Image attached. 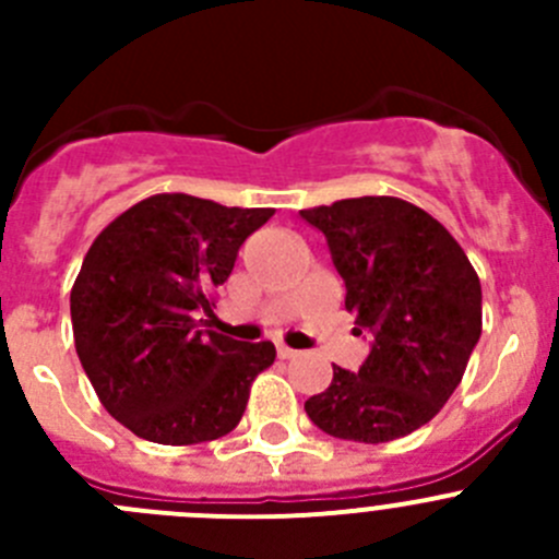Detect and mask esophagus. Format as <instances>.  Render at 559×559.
<instances>
[{"label": "esophagus", "instance_id": "obj_1", "mask_svg": "<svg viewBox=\"0 0 559 559\" xmlns=\"http://www.w3.org/2000/svg\"><path fill=\"white\" fill-rule=\"evenodd\" d=\"M276 355H280V358L283 360H290V358H296V349H290V347H285V344H280V347H276Z\"/></svg>", "mask_w": 559, "mask_h": 559}]
</instances>
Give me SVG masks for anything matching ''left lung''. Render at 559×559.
I'll return each instance as SVG.
<instances>
[{
	"label": "left lung",
	"mask_w": 559,
	"mask_h": 559,
	"mask_svg": "<svg viewBox=\"0 0 559 559\" xmlns=\"http://www.w3.org/2000/svg\"><path fill=\"white\" fill-rule=\"evenodd\" d=\"M328 237L355 333L372 335L358 372L305 403L313 426L349 442H392L431 423L462 383L481 335V283L462 246L426 210L392 195L299 212Z\"/></svg>",
	"instance_id": "obj_1"
}]
</instances>
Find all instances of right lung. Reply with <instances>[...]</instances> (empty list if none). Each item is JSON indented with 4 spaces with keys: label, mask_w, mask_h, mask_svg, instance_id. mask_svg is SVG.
<instances>
[{
    "label": "right lung",
    "mask_w": 559,
    "mask_h": 559,
    "mask_svg": "<svg viewBox=\"0 0 559 559\" xmlns=\"http://www.w3.org/2000/svg\"><path fill=\"white\" fill-rule=\"evenodd\" d=\"M271 215L162 192L95 237L69 294L72 333L97 397L128 431L199 445L240 423L276 349L201 330V313H212V290Z\"/></svg>",
    "instance_id": "right-lung-1"
}]
</instances>
